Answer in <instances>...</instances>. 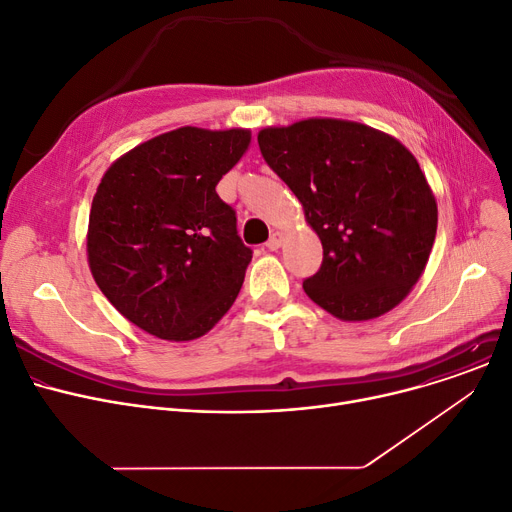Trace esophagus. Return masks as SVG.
<instances>
[{"label": "esophagus", "mask_w": 512, "mask_h": 512, "mask_svg": "<svg viewBox=\"0 0 512 512\" xmlns=\"http://www.w3.org/2000/svg\"><path fill=\"white\" fill-rule=\"evenodd\" d=\"M281 242H283V237H281V233H277V231H275L273 235H270V237H268V242H266V248H268V250H273V252H275V250H279V248H281Z\"/></svg>", "instance_id": "1"}]
</instances>
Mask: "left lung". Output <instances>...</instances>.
Instances as JSON below:
<instances>
[{
	"label": "left lung",
	"instance_id": "obj_1",
	"mask_svg": "<svg viewBox=\"0 0 512 512\" xmlns=\"http://www.w3.org/2000/svg\"><path fill=\"white\" fill-rule=\"evenodd\" d=\"M258 146L322 242L318 273L304 279L312 302L341 320H370L401 304L424 273L438 225L434 194L409 150L343 119L266 128Z\"/></svg>",
	"mask_w": 512,
	"mask_h": 512
}]
</instances>
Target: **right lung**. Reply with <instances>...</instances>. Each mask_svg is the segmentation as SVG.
<instances>
[{
	"label": "right lung",
	"mask_w": 512,
	"mask_h": 512,
	"mask_svg": "<svg viewBox=\"0 0 512 512\" xmlns=\"http://www.w3.org/2000/svg\"><path fill=\"white\" fill-rule=\"evenodd\" d=\"M248 130L179 128L117 159L90 206L88 264L115 310L146 333L192 341L233 306L252 260L219 179Z\"/></svg>",
	"instance_id": "1"
}]
</instances>
